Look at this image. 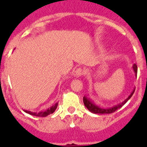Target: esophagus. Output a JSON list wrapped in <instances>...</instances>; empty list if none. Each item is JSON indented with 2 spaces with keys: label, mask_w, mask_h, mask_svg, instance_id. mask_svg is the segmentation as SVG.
Segmentation results:
<instances>
[{
  "label": "esophagus",
  "mask_w": 147,
  "mask_h": 147,
  "mask_svg": "<svg viewBox=\"0 0 147 147\" xmlns=\"http://www.w3.org/2000/svg\"><path fill=\"white\" fill-rule=\"evenodd\" d=\"M83 71L82 68H77L76 71H75V74H74V76L76 77H80L81 76H83Z\"/></svg>",
  "instance_id": "esophagus-1"
}]
</instances>
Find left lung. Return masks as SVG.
Here are the masks:
<instances>
[{
	"mask_svg": "<svg viewBox=\"0 0 147 147\" xmlns=\"http://www.w3.org/2000/svg\"><path fill=\"white\" fill-rule=\"evenodd\" d=\"M133 70H134V72L136 74V76H137V65L136 64L133 65ZM135 92V89L133 90L132 92L131 93V94H130L128 97H127V98H126L123 102H122L120 104H118V105H116L113 106V107H110V108H102V107H99L98 105H97L96 104L94 103L91 99L88 98V97H86V96H84L83 97V103H84V105L86 106V108L88 109V110L90 111L91 113H95V114H108V113H114L115 111H117V109H119L120 108H121L122 106H123L125 103H126L130 98H131V97L132 96V94Z\"/></svg>",
	"mask_w": 147,
	"mask_h": 147,
	"instance_id": "8db88e82",
	"label": "left lung"
}]
</instances>
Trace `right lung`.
Segmentation results:
<instances>
[{
	"mask_svg": "<svg viewBox=\"0 0 147 147\" xmlns=\"http://www.w3.org/2000/svg\"><path fill=\"white\" fill-rule=\"evenodd\" d=\"M57 105H58V102H57L55 105L51 106L50 108L47 109L45 111H41V112H39V113H34V112H31V111H28V110H24V112L28 114H30V115H32V116H34V117H47V116L49 115V114H52L53 113H54V111L56 110V109L57 108Z\"/></svg>",
	"mask_w": 147,
	"mask_h": 147,
	"instance_id": "obj_1",
	"label": "right lung"
}]
</instances>
